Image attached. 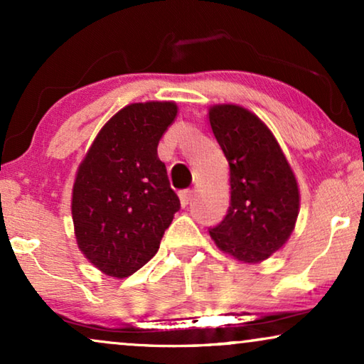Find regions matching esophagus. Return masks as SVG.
Listing matches in <instances>:
<instances>
[{"label":"esophagus","instance_id":"1","mask_svg":"<svg viewBox=\"0 0 364 364\" xmlns=\"http://www.w3.org/2000/svg\"><path fill=\"white\" fill-rule=\"evenodd\" d=\"M178 197H181V205L186 208L188 203H191L193 193L191 191H183V192H181V196H178Z\"/></svg>","mask_w":364,"mask_h":364}]
</instances>
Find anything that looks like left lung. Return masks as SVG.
Segmentation results:
<instances>
[{"label": "left lung", "instance_id": "left-lung-1", "mask_svg": "<svg viewBox=\"0 0 364 364\" xmlns=\"http://www.w3.org/2000/svg\"><path fill=\"white\" fill-rule=\"evenodd\" d=\"M208 121L230 167V207L210 237L243 263L267 260L290 238L300 191L285 154L255 114L235 104L208 109Z\"/></svg>", "mask_w": 364, "mask_h": 364}]
</instances>
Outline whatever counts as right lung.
Instances as JSON below:
<instances>
[{"instance_id": "obj_1", "label": "right lung", "mask_w": 364, "mask_h": 364, "mask_svg": "<svg viewBox=\"0 0 364 364\" xmlns=\"http://www.w3.org/2000/svg\"><path fill=\"white\" fill-rule=\"evenodd\" d=\"M176 116V102L129 104L104 124L79 164L74 235L84 257L109 277L126 278L146 265L181 208L157 156Z\"/></svg>"}]
</instances>
